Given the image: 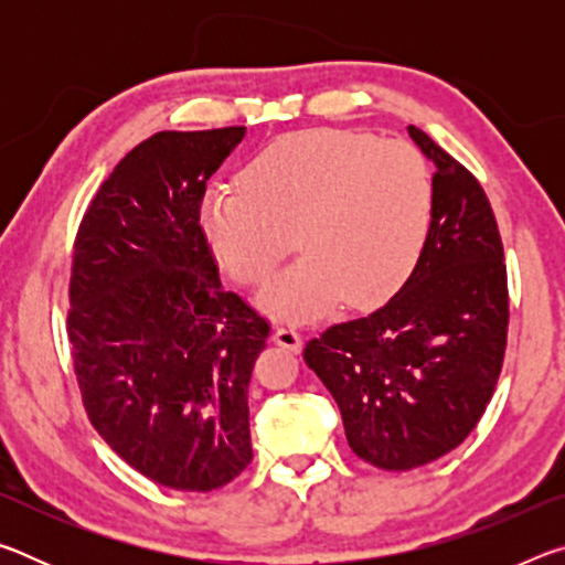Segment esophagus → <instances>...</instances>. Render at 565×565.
<instances>
[{
  "label": "esophagus",
  "instance_id": "1",
  "mask_svg": "<svg viewBox=\"0 0 565 565\" xmlns=\"http://www.w3.org/2000/svg\"><path fill=\"white\" fill-rule=\"evenodd\" d=\"M274 343H279V347L289 349V351H299L301 349V333L291 329V327H279L274 331Z\"/></svg>",
  "mask_w": 565,
  "mask_h": 565
}]
</instances>
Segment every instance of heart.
I'll use <instances>...</instances> for the list:
<instances>
[{"label": "heart", "instance_id": "obj_1", "mask_svg": "<svg viewBox=\"0 0 565 565\" xmlns=\"http://www.w3.org/2000/svg\"><path fill=\"white\" fill-rule=\"evenodd\" d=\"M242 186L206 191L199 222L242 284L269 279L296 232L306 254L262 294L281 319L321 317L341 296L359 309L386 301L431 228V171L401 139L327 127L286 134L248 161Z\"/></svg>", "mask_w": 565, "mask_h": 565}]
</instances>
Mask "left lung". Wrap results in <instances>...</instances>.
Here are the masks:
<instances>
[{"mask_svg":"<svg viewBox=\"0 0 565 565\" xmlns=\"http://www.w3.org/2000/svg\"><path fill=\"white\" fill-rule=\"evenodd\" d=\"M434 161V214L401 291L363 319L333 323L303 349L339 404L351 451L408 471L454 451L499 384L509 337L503 244L483 186L416 127Z\"/></svg>","mask_w":565,"mask_h":565,"instance_id":"8db88e82","label":"left lung"}]
</instances>
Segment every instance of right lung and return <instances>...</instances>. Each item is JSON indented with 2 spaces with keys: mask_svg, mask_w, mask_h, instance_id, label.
<instances>
[{
  "mask_svg": "<svg viewBox=\"0 0 565 565\" xmlns=\"http://www.w3.org/2000/svg\"><path fill=\"white\" fill-rule=\"evenodd\" d=\"M246 127L159 131L124 157L74 242V374L92 426L174 491H214L252 463L248 381L269 321L224 291L199 209Z\"/></svg>",
  "mask_w": 565,
  "mask_h": 565,
  "instance_id": "1",
  "label": "right lung"
}]
</instances>
